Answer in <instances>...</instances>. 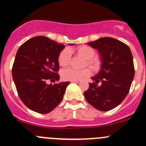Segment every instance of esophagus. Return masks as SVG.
Here are the masks:
<instances>
[{
    "mask_svg": "<svg viewBox=\"0 0 146 146\" xmlns=\"http://www.w3.org/2000/svg\"><path fill=\"white\" fill-rule=\"evenodd\" d=\"M72 82H75V83H79L80 80H74V81H71Z\"/></svg>",
    "mask_w": 146,
    "mask_h": 146,
    "instance_id": "obj_1",
    "label": "esophagus"
}]
</instances>
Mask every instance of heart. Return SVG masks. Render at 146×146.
<instances>
[{
	"instance_id": "obj_1",
	"label": "heart",
	"mask_w": 146,
	"mask_h": 146,
	"mask_svg": "<svg viewBox=\"0 0 146 146\" xmlns=\"http://www.w3.org/2000/svg\"><path fill=\"white\" fill-rule=\"evenodd\" d=\"M76 52L79 56L84 58L86 63L84 66H88L94 71H96L101 66V60L99 58L95 57L96 54L95 50L92 47L87 46V45H82L77 47L75 50ZM71 60V51L69 49L65 48L62 50L58 55L59 65L61 67H66L69 65ZM91 70L88 68L81 69V70H76L74 69H66L62 71L61 77L65 80L74 81L80 80L88 77L91 74Z\"/></svg>"
}]
</instances>
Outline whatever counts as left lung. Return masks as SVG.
Listing matches in <instances>:
<instances>
[{
	"label": "left lung",
	"mask_w": 146,
	"mask_h": 146,
	"mask_svg": "<svg viewBox=\"0 0 146 146\" xmlns=\"http://www.w3.org/2000/svg\"><path fill=\"white\" fill-rule=\"evenodd\" d=\"M96 49L102 60L101 69L91 77L94 82L84 92L86 101L94 108L108 111L119 105L129 91L135 76L133 57L129 47L110 37L88 43ZM101 82V86L97 84Z\"/></svg>",
	"instance_id": "left-lung-1"
}]
</instances>
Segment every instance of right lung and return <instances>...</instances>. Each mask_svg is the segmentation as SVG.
Listing matches in <instances>:
<instances>
[{
  "instance_id": "1",
  "label": "right lung",
  "mask_w": 146,
  "mask_h": 146,
  "mask_svg": "<svg viewBox=\"0 0 146 146\" xmlns=\"http://www.w3.org/2000/svg\"><path fill=\"white\" fill-rule=\"evenodd\" d=\"M64 47L63 44L39 36L28 39L18 49L12 77L20 99L33 111L48 113L63 99L70 82L47 85L46 81L60 78L57 74L58 58Z\"/></svg>"
}]
</instances>
